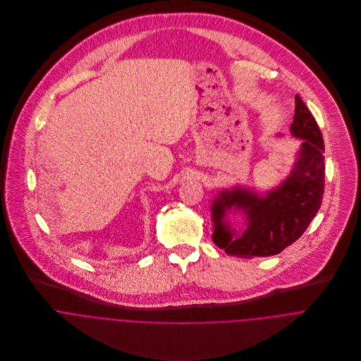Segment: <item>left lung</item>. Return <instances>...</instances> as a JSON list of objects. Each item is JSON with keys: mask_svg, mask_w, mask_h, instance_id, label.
Listing matches in <instances>:
<instances>
[{"mask_svg": "<svg viewBox=\"0 0 361 361\" xmlns=\"http://www.w3.org/2000/svg\"><path fill=\"white\" fill-rule=\"evenodd\" d=\"M290 133L302 140L289 175L271 190L236 185L222 189L211 204L212 242L229 256L268 257L296 242L318 212L324 195V140L309 108L296 94ZM282 137L281 133L276 135ZM242 214L233 228L230 214ZM233 218V224H235Z\"/></svg>", "mask_w": 361, "mask_h": 361, "instance_id": "left-lung-1", "label": "left lung"}]
</instances>
